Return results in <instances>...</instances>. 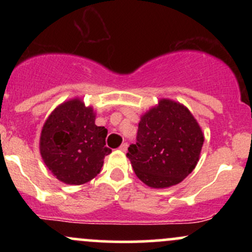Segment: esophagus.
I'll list each match as a JSON object with an SVG mask.
<instances>
[{"label": "esophagus", "instance_id": "esophagus-1", "mask_svg": "<svg viewBox=\"0 0 252 252\" xmlns=\"http://www.w3.org/2000/svg\"><path fill=\"white\" fill-rule=\"evenodd\" d=\"M126 149H128V143H126V142H124V143L121 144V147H120V150H122V152H126Z\"/></svg>", "mask_w": 252, "mask_h": 252}]
</instances>
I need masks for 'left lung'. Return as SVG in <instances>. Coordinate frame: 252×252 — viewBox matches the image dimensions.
Wrapping results in <instances>:
<instances>
[{"label":"left lung","mask_w":252,"mask_h":252,"mask_svg":"<svg viewBox=\"0 0 252 252\" xmlns=\"http://www.w3.org/2000/svg\"><path fill=\"white\" fill-rule=\"evenodd\" d=\"M202 143L204 135L189 109L161 99L141 118L136 143L130 144L126 156L141 181L164 189L192 173Z\"/></svg>","instance_id":"1"}]
</instances>
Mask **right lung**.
<instances>
[{"label": "right lung", "instance_id": "obj_1", "mask_svg": "<svg viewBox=\"0 0 252 252\" xmlns=\"http://www.w3.org/2000/svg\"><path fill=\"white\" fill-rule=\"evenodd\" d=\"M108 130L94 124L92 108L79 99L62 104L47 118L40 137L42 160L58 180L83 185L99 174Z\"/></svg>", "mask_w": 252, "mask_h": 252}]
</instances>
